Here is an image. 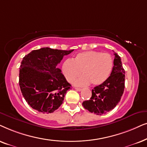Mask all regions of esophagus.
<instances>
[{"mask_svg":"<svg viewBox=\"0 0 147 147\" xmlns=\"http://www.w3.org/2000/svg\"><path fill=\"white\" fill-rule=\"evenodd\" d=\"M75 89L77 90L78 91H82V89L81 88H77V87H75Z\"/></svg>","mask_w":147,"mask_h":147,"instance_id":"34e87169","label":"esophagus"}]
</instances>
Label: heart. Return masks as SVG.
<instances>
[{
	"mask_svg": "<svg viewBox=\"0 0 147 147\" xmlns=\"http://www.w3.org/2000/svg\"><path fill=\"white\" fill-rule=\"evenodd\" d=\"M113 68V58L109 53L87 51L79 53L72 60H66L62 64V73L68 82L72 83L82 73L83 75L75 81L77 86L102 84L108 79Z\"/></svg>",
	"mask_w": 147,
	"mask_h": 147,
	"instance_id": "1",
	"label": "heart"
}]
</instances>
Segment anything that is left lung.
I'll return each instance as SVG.
<instances>
[{"label":"left lung","instance_id":"8db88e82","mask_svg":"<svg viewBox=\"0 0 147 147\" xmlns=\"http://www.w3.org/2000/svg\"><path fill=\"white\" fill-rule=\"evenodd\" d=\"M113 66L108 79L92 89L90 99L83 102L84 108L97 115L105 114L112 110L120 101L124 91L125 70L121 58L114 52Z\"/></svg>","mask_w":147,"mask_h":147}]
</instances>
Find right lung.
<instances>
[{
    "label": "right lung",
    "mask_w": 147,
    "mask_h": 147,
    "mask_svg": "<svg viewBox=\"0 0 147 147\" xmlns=\"http://www.w3.org/2000/svg\"><path fill=\"white\" fill-rule=\"evenodd\" d=\"M74 50L42 48L25 56L19 69V86L27 103L36 110L52 113L62 105L71 85L57 65Z\"/></svg>",
    "instance_id": "obj_1"
}]
</instances>
